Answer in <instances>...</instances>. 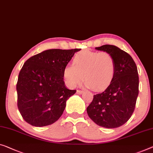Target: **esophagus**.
Here are the masks:
<instances>
[{"mask_svg": "<svg viewBox=\"0 0 153 153\" xmlns=\"http://www.w3.org/2000/svg\"><path fill=\"white\" fill-rule=\"evenodd\" d=\"M83 92H84V91H81V90H77V91H76L77 94H78V95H81L82 93H83Z\"/></svg>", "mask_w": 153, "mask_h": 153, "instance_id": "obj_1", "label": "esophagus"}]
</instances>
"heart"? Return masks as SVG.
Listing matches in <instances>:
<instances>
[{
    "mask_svg": "<svg viewBox=\"0 0 153 153\" xmlns=\"http://www.w3.org/2000/svg\"><path fill=\"white\" fill-rule=\"evenodd\" d=\"M115 72V61L112 55L106 51L83 50L75 56L73 65L65 67L62 76L69 87H76L84 76L86 86L101 91L111 85Z\"/></svg>",
    "mask_w": 153,
    "mask_h": 153,
    "instance_id": "obj_1",
    "label": "heart"
}]
</instances>
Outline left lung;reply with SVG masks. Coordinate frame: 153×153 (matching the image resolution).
I'll use <instances>...</instances> for the list:
<instances>
[{
	"instance_id": "obj_1",
	"label": "left lung",
	"mask_w": 153,
	"mask_h": 153,
	"mask_svg": "<svg viewBox=\"0 0 153 153\" xmlns=\"http://www.w3.org/2000/svg\"><path fill=\"white\" fill-rule=\"evenodd\" d=\"M95 49L112 55L116 72L111 85L104 92L93 95L86 111L96 124L115 128L124 124L135 110L139 93L137 68L132 57L117 47L105 45Z\"/></svg>"
}]
</instances>
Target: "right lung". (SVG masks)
Instances as JSON below:
<instances>
[{
    "label": "right lung",
    "mask_w": 153,
    "mask_h": 153,
    "mask_svg": "<svg viewBox=\"0 0 153 153\" xmlns=\"http://www.w3.org/2000/svg\"><path fill=\"white\" fill-rule=\"evenodd\" d=\"M80 50H46L25 62L16 84L17 104L28 124L48 126L62 115L67 100L76 92L66 87L62 72L75 53Z\"/></svg>",
    "instance_id": "add662e5"
}]
</instances>
